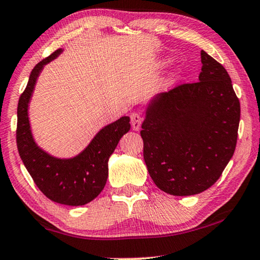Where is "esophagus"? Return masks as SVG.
<instances>
[{
    "label": "esophagus",
    "mask_w": 260,
    "mask_h": 260,
    "mask_svg": "<svg viewBox=\"0 0 260 260\" xmlns=\"http://www.w3.org/2000/svg\"><path fill=\"white\" fill-rule=\"evenodd\" d=\"M141 122H142V118L139 113H132L131 114V123H132V128L134 131H139L140 127H141Z\"/></svg>",
    "instance_id": "obj_1"
}]
</instances>
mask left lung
<instances>
[{"label": "left lung", "mask_w": 260, "mask_h": 260, "mask_svg": "<svg viewBox=\"0 0 260 260\" xmlns=\"http://www.w3.org/2000/svg\"><path fill=\"white\" fill-rule=\"evenodd\" d=\"M199 81L152 97L142 123L143 158L156 186L172 196L206 191L233 157L240 101L223 66L201 51Z\"/></svg>", "instance_id": "obj_1"}]
</instances>
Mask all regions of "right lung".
Instances as JSON below:
<instances>
[{"label": "right lung", "mask_w": 260, "mask_h": 260, "mask_svg": "<svg viewBox=\"0 0 260 260\" xmlns=\"http://www.w3.org/2000/svg\"><path fill=\"white\" fill-rule=\"evenodd\" d=\"M62 49L41 60L32 69L17 108V148L28 174L48 199L67 206L92 201L104 188L109 176V158L119 140L131 129L129 117H121L94 135L83 151L72 158H57L37 145L28 121V103L44 66L59 56Z\"/></svg>", "instance_id": "obj_1"}]
</instances>
